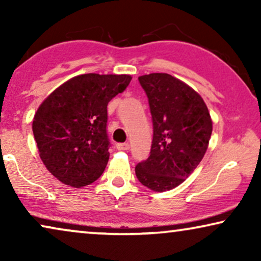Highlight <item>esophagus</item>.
<instances>
[{"label":"esophagus","instance_id":"esophagus-1","mask_svg":"<svg viewBox=\"0 0 261 261\" xmlns=\"http://www.w3.org/2000/svg\"><path fill=\"white\" fill-rule=\"evenodd\" d=\"M116 148L119 151H127V149H129V144L128 142H120V144H116Z\"/></svg>","mask_w":261,"mask_h":261}]
</instances>
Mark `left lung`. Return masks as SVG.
I'll list each match as a JSON object with an SVG mask.
<instances>
[{"instance_id":"left-lung-1","label":"left lung","mask_w":261,"mask_h":261,"mask_svg":"<svg viewBox=\"0 0 261 261\" xmlns=\"http://www.w3.org/2000/svg\"><path fill=\"white\" fill-rule=\"evenodd\" d=\"M153 123L149 156L135 166L139 181L153 191L178 187L204 156L213 122L201 96L169 73L139 77Z\"/></svg>"}]
</instances>
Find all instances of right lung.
<instances>
[{
  "instance_id": "1",
  "label": "right lung",
  "mask_w": 261,
  "mask_h": 261,
  "mask_svg": "<svg viewBox=\"0 0 261 261\" xmlns=\"http://www.w3.org/2000/svg\"><path fill=\"white\" fill-rule=\"evenodd\" d=\"M130 80L129 74H81L41 103L33 134L42 163L57 179L82 188L102 176L112 146L107 107Z\"/></svg>"
}]
</instances>
